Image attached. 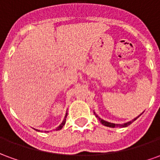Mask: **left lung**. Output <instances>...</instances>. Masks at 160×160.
I'll return each mask as SVG.
<instances>
[{
    "label": "left lung",
    "mask_w": 160,
    "mask_h": 160,
    "mask_svg": "<svg viewBox=\"0 0 160 160\" xmlns=\"http://www.w3.org/2000/svg\"><path fill=\"white\" fill-rule=\"evenodd\" d=\"M94 114H95V116H96V118H97L98 120L100 121L101 123L103 124V125H104V126H106V127H110V128H117V127H118H118H119V128H126V127H128V125H130V124L132 123V122H133L134 121L136 120V119H137V118H139V117H140L141 114H142V113H141V115H139V116H138V117H136L135 118H134L133 120H131V121H129V122H125V123H122V124H117V123H112V122H107V121H104V119H102V118H99V117H98V116L96 114V112H94Z\"/></svg>",
    "instance_id": "obj_1"
}]
</instances>
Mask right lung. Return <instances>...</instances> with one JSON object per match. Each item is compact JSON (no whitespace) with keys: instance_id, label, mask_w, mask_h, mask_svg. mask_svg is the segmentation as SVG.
<instances>
[{"instance_id":"1","label":"right lung","mask_w":160,"mask_h":160,"mask_svg":"<svg viewBox=\"0 0 160 160\" xmlns=\"http://www.w3.org/2000/svg\"><path fill=\"white\" fill-rule=\"evenodd\" d=\"M67 116H68V112H67L66 115H65V117H64V119H63L62 122V123L60 124L59 126H58V127L56 128V129H55V130H60V129H62V128L63 126H64V125H65V123H66ZM36 130H37V131H39V130H38V129H36ZM44 132H49V131H44Z\"/></svg>"}]
</instances>
